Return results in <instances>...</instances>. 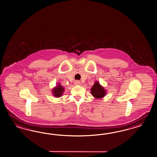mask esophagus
Returning <instances> with one entry per match:
<instances>
[{"mask_svg":"<svg viewBox=\"0 0 157 157\" xmlns=\"http://www.w3.org/2000/svg\"><path fill=\"white\" fill-rule=\"evenodd\" d=\"M80 82L79 81L77 80L75 82V85H80Z\"/></svg>","mask_w":157,"mask_h":157,"instance_id":"1","label":"esophagus"}]
</instances>
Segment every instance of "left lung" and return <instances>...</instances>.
I'll return each mask as SVG.
<instances>
[{
    "label": "left lung",
    "mask_w": 157,
    "mask_h": 157,
    "mask_svg": "<svg viewBox=\"0 0 157 157\" xmlns=\"http://www.w3.org/2000/svg\"><path fill=\"white\" fill-rule=\"evenodd\" d=\"M91 93L94 98L97 99L102 98L105 94V90L103 86L100 85L98 82H96L91 88Z\"/></svg>",
    "instance_id": "left-lung-1"
}]
</instances>
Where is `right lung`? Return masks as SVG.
Returning <instances> with one entry per match:
<instances>
[{"mask_svg":"<svg viewBox=\"0 0 157 157\" xmlns=\"http://www.w3.org/2000/svg\"><path fill=\"white\" fill-rule=\"evenodd\" d=\"M64 88L59 84H58V86H57L54 90H53V93L54 96L56 97H60L63 94Z\"/></svg>","mask_w":157,"mask_h":157,"instance_id":"right-lung-1","label":"right lung"}]
</instances>
